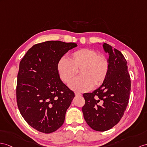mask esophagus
Segmentation results:
<instances>
[{
    "label": "esophagus",
    "instance_id": "34e87169",
    "mask_svg": "<svg viewBox=\"0 0 147 147\" xmlns=\"http://www.w3.org/2000/svg\"><path fill=\"white\" fill-rule=\"evenodd\" d=\"M75 95H76V96H81L82 94H80V93H78V92H76L75 93Z\"/></svg>",
    "mask_w": 147,
    "mask_h": 147
}]
</instances>
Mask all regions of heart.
<instances>
[{"label":"heart","instance_id":"obj_1","mask_svg":"<svg viewBox=\"0 0 147 147\" xmlns=\"http://www.w3.org/2000/svg\"><path fill=\"white\" fill-rule=\"evenodd\" d=\"M57 69L60 78L65 84H69L79 70L80 76L74 78L69 87L74 90L84 92L105 81L109 63L105 56L98 54L95 50L82 49L71 53L69 59H60Z\"/></svg>","mask_w":147,"mask_h":147}]
</instances>
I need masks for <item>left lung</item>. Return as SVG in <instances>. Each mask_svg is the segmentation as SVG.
<instances>
[{
	"label": "left lung",
	"instance_id": "obj_1",
	"mask_svg": "<svg viewBox=\"0 0 147 147\" xmlns=\"http://www.w3.org/2000/svg\"><path fill=\"white\" fill-rule=\"evenodd\" d=\"M103 49L109 53V70L102 85L83 96L84 119L92 129L108 130L121 120L129 100L131 81L127 62L119 51L106 43Z\"/></svg>",
	"mask_w": 147,
	"mask_h": 147
}]
</instances>
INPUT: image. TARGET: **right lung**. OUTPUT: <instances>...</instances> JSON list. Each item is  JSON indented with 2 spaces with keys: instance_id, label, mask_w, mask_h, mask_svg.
Here are the masks:
<instances>
[{
  "instance_id": "right-lung-1",
  "label": "right lung",
  "mask_w": 147,
  "mask_h": 147,
  "mask_svg": "<svg viewBox=\"0 0 147 147\" xmlns=\"http://www.w3.org/2000/svg\"><path fill=\"white\" fill-rule=\"evenodd\" d=\"M76 43L59 40L37 44L21 60L17 75L16 97L24 120L45 134L58 130L75 96L57 72V64Z\"/></svg>"
}]
</instances>
